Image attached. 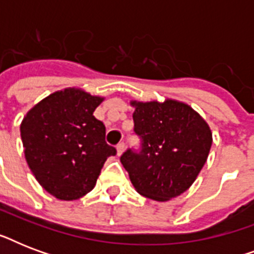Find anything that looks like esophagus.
Here are the masks:
<instances>
[{
    "mask_svg": "<svg viewBox=\"0 0 254 254\" xmlns=\"http://www.w3.org/2000/svg\"><path fill=\"white\" fill-rule=\"evenodd\" d=\"M116 149H117V154L121 155L124 153V150H125V143L120 142L119 145H117V147H116Z\"/></svg>",
    "mask_w": 254,
    "mask_h": 254,
    "instance_id": "1",
    "label": "esophagus"
}]
</instances>
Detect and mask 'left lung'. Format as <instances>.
Segmentation results:
<instances>
[{
  "label": "left lung",
  "instance_id": "left-lung-1",
  "mask_svg": "<svg viewBox=\"0 0 254 254\" xmlns=\"http://www.w3.org/2000/svg\"><path fill=\"white\" fill-rule=\"evenodd\" d=\"M133 113L138 150L121 155L134 189L153 200L166 201L192 185L204 166L212 145V133L204 120L187 104L137 103Z\"/></svg>",
  "mask_w": 254,
  "mask_h": 254
}]
</instances>
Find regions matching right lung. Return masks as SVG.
<instances>
[{
  "label": "right lung",
  "instance_id": "obj_1",
  "mask_svg": "<svg viewBox=\"0 0 254 254\" xmlns=\"http://www.w3.org/2000/svg\"><path fill=\"white\" fill-rule=\"evenodd\" d=\"M103 101L75 88L55 92L29 111L21 138L31 173L61 200L89 192L116 147L105 141V125L93 116Z\"/></svg>",
  "mask_w": 254,
  "mask_h": 254
}]
</instances>
